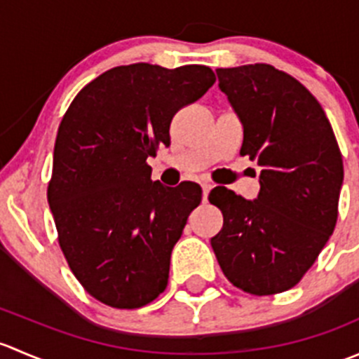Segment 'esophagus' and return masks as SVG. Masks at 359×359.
I'll list each match as a JSON object with an SVG mask.
<instances>
[{"instance_id":"esophagus-1","label":"esophagus","mask_w":359,"mask_h":359,"mask_svg":"<svg viewBox=\"0 0 359 359\" xmlns=\"http://www.w3.org/2000/svg\"><path fill=\"white\" fill-rule=\"evenodd\" d=\"M201 189H203V201H206V198H208V194H210V189H212V184L203 182Z\"/></svg>"}]
</instances>
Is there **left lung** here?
I'll list each match as a JSON object with an SVG mask.
<instances>
[{
	"instance_id": "1",
	"label": "left lung",
	"mask_w": 359,
	"mask_h": 359,
	"mask_svg": "<svg viewBox=\"0 0 359 359\" xmlns=\"http://www.w3.org/2000/svg\"><path fill=\"white\" fill-rule=\"evenodd\" d=\"M217 76L243 123L240 154L262 170L257 200L227 187L210 193L224 217L212 248L234 287L276 295L302 280L334 233L342 154L323 107L293 76L269 64L220 67Z\"/></svg>"
}]
</instances>
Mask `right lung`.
Here are the masks:
<instances>
[{
  "label": "right lung",
  "mask_w": 359,
  "mask_h": 359,
  "mask_svg": "<svg viewBox=\"0 0 359 359\" xmlns=\"http://www.w3.org/2000/svg\"><path fill=\"white\" fill-rule=\"evenodd\" d=\"M215 83L210 67L130 64L90 81L60 121L48 203L76 280L116 309L166 288L170 255L201 187L151 180L147 158L170 146V123Z\"/></svg>",
  "instance_id": "right-lung-1"
}]
</instances>
